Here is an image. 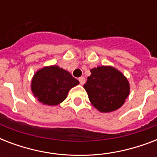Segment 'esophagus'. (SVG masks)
I'll list each match as a JSON object with an SVG mask.
<instances>
[{
    "instance_id": "obj_1",
    "label": "esophagus",
    "mask_w": 157,
    "mask_h": 157,
    "mask_svg": "<svg viewBox=\"0 0 157 157\" xmlns=\"http://www.w3.org/2000/svg\"><path fill=\"white\" fill-rule=\"evenodd\" d=\"M78 80H79V81H80V84H81V85H84V84H85V82H86V79H85V77H83V76L80 77Z\"/></svg>"
}]
</instances>
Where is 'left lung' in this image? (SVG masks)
<instances>
[{
  "label": "left lung",
  "instance_id": "8db88e82",
  "mask_svg": "<svg viewBox=\"0 0 157 157\" xmlns=\"http://www.w3.org/2000/svg\"><path fill=\"white\" fill-rule=\"evenodd\" d=\"M90 72L84 88L92 105L104 113L119 109L129 94L126 77L112 66H98Z\"/></svg>",
  "mask_w": 157,
  "mask_h": 157
}]
</instances>
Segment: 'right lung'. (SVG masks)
Here are the masks:
<instances>
[{
    "mask_svg": "<svg viewBox=\"0 0 157 157\" xmlns=\"http://www.w3.org/2000/svg\"><path fill=\"white\" fill-rule=\"evenodd\" d=\"M79 85V81L69 71L59 66L44 67L32 79L33 95L41 103L56 106L66 99L68 91Z\"/></svg>",
    "mask_w": 157,
    "mask_h": 157,
    "instance_id": "obj_1",
    "label": "right lung"
}]
</instances>
